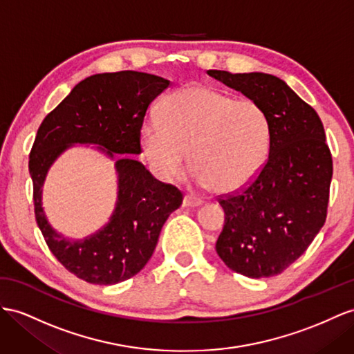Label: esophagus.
I'll list each match as a JSON object with an SVG mask.
<instances>
[{
    "instance_id": "esophagus-1",
    "label": "esophagus",
    "mask_w": 354,
    "mask_h": 354,
    "mask_svg": "<svg viewBox=\"0 0 354 354\" xmlns=\"http://www.w3.org/2000/svg\"><path fill=\"white\" fill-rule=\"evenodd\" d=\"M202 203H203L202 198H198L196 196H189V194L184 197V202H183L185 207H196V206H201Z\"/></svg>"
}]
</instances>
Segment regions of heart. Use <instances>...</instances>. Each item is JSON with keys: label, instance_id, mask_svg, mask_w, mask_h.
<instances>
[{"label": "heart", "instance_id": "obj_1", "mask_svg": "<svg viewBox=\"0 0 354 354\" xmlns=\"http://www.w3.org/2000/svg\"><path fill=\"white\" fill-rule=\"evenodd\" d=\"M272 140L265 106L214 88L189 85L169 94L140 129L151 167L165 180L183 176L189 162L201 187L232 193L263 169Z\"/></svg>", "mask_w": 354, "mask_h": 354}]
</instances>
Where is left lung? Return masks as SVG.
I'll list each match as a JSON object with an SVG mask.
<instances>
[{"mask_svg": "<svg viewBox=\"0 0 354 354\" xmlns=\"http://www.w3.org/2000/svg\"><path fill=\"white\" fill-rule=\"evenodd\" d=\"M207 75L263 104L272 122L263 169L248 187L218 198L225 220L215 250L238 274L278 275L304 254L326 221L333 169L322 120L277 76Z\"/></svg>", "mask_w": 354, "mask_h": 354, "instance_id": "1", "label": "left lung"}]
</instances>
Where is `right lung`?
I'll return each mask as SVG.
<instances>
[{
    "instance_id": "add662e5",
    "label": "right lung",
    "mask_w": 354,
    "mask_h": 354,
    "mask_svg": "<svg viewBox=\"0 0 354 354\" xmlns=\"http://www.w3.org/2000/svg\"><path fill=\"white\" fill-rule=\"evenodd\" d=\"M169 84L130 70L89 76L39 127L30 152L35 220L52 254L86 283L111 286L140 272L156 250L162 224L183 205L175 185L161 183L130 158L142 152L140 129L148 106ZM75 142L98 144L111 158L115 153L127 157L116 156L118 201L111 221L91 237L71 241L48 224L41 187L51 162Z\"/></svg>"
}]
</instances>
